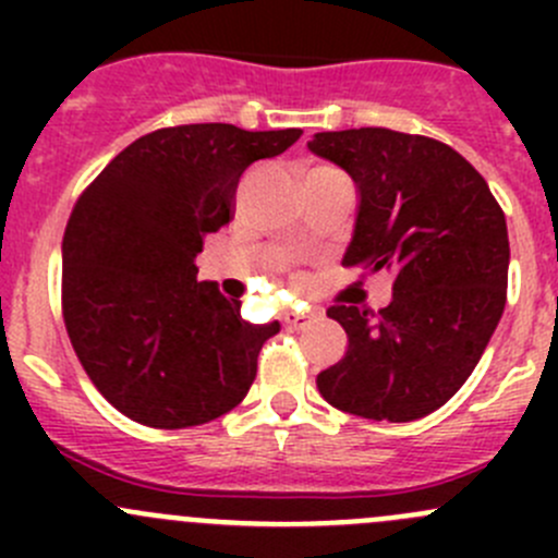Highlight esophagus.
<instances>
[{"label": "esophagus", "mask_w": 558, "mask_h": 558, "mask_svg": "<svg viewBox=\"0 0 558 558\" xmlns=\"http://www.w3.org/2000/svg\"><path fill=\"white\" fill-rule=\"evenodd\" d=\"M313 313H305V311H286L283 313V324L289 326V329H305L307 324H311Z\"/></svg>", "instance_id": "obj_1"}]
</instances>
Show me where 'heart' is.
I'll use <instances>...</instances> for the list:
<instances>
[{"mask_svg":"<svg viewBox=\"0 0 558 558\" xmlns=\"http://www.w3.org/2000/svg\"><path fill=\"white\" fill-rule=\"evenodd\" d=\"M318 172H331L329 167H315V170H311V174H318ZM311 174H307V178H311Z\"/></svg>","mask_w":558,"mask_h":558,"instance_id":"b5f03b06","label":"heart"}]
</instances>
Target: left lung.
<instances>
[{
	"label": "left lung",
	"mask_w": 558,
	"mask_h": 558,
	"mask_svg": "<svg viewBox=\"0 0 558 558\" xmlns=\"http://www.w3.org/2000/svg\"><path fill=\"white\" fill-rule=\"evenodd\" d=\"M359 189L345 267L393 275L391 305H331L345 356L315 378L342 413L424 418L481 362L508 300L505 213L483 174L451 145L384 126L318 132L307 143Z\"/></svg>",
	"instance_id": "left-lung-1"
}]
</instances>
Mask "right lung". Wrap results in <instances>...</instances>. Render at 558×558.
Instances as JSON below:
<instances>
[{
	"instance_id": "1",
	"label": "right lung",
	"mask_w": 558,
	"mask_h": 558,
	"mask_svg": "<svg viewBox=\"0 0 558 558\" xmlns=\"http://www.w3.org/2000/svg\"><path fill=\"white\" fill-rule=\"evenodd\" d=\"M302 129L232 123L156 129L123 148L72 207L61 245V313L83 369L126 418L185 429L229 413L280 324H247L240 300L196 280V253L227 227L253 161Z\"/></svg>"
}]
</instances>
